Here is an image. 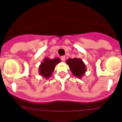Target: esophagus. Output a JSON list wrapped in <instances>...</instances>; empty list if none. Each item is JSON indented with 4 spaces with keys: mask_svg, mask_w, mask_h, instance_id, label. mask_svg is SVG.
Instances as JSON below:
<instances>
[{
    "mask_svg": "<svg viewBox=\"0 0 122 122\" xmlns=\"http://www.w3.org/2000/svg\"><path fill=\"white\" fill-rule=\"evenodd\" d=\"M61 59L62 61H64L66 60V56H62L61 57Z\"/></svg>",
    "mask_w": 122,
    "mask_h": 122,
    "instance_id": "esophagus-1",
    "label": "esophagus"
}]
</instances>
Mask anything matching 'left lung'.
<instances>
[{
    "instance_id": "1",
    "label": "left lung",
    "mask_w": 122,
    "mask_h": 122,
    "mask_svg": "<svg viewBox=\"0 0 122 122\" xmlns=\"http://www.w3.org/2000/svg\"><path fill=\"white\" fill-rule=\"evenodd\" d=\"M66 63L69 69L74 76L78 78H81L85 75L86 72V67L83 60L80 58H69L66 61Z\"/></svg>"
}]
</instances>
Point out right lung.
<instances>
[{
    "mask_svg": "<svg viewBox=\"0 0 122 122\" xmlns=\"http://www.w3.org/2000/svg\"><path fill=\"white\" fill-rule=\"evenodd\" d=\"M61 62V60L59 58L50 59L49 58H45L39 66V73L41 76L46 79H48L51 76L55 70L57 64Z\"/></svg>",
    "mask_w": 122,
    "mask_h": 122,
    "instance_id": "1",
    "label": "right lung"
}]
</instances>
